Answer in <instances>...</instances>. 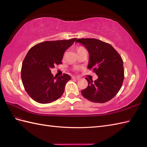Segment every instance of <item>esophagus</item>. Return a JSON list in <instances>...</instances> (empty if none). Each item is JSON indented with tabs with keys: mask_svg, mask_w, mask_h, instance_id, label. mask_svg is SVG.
Returning a JSON list of instances; mask_svg holds the SVG:
<instances>
[{
	"mask_svg": "<svg viewBox=\"0 0 147 147\" xmlns=\"http://www.w3.org/2000/svg\"><path fill=\"white\" fill-rule=\"evenodd\" d=\"M72 78L73 80H78L80 79V77H76V76H73V77H72Z\"/></svg>",
	"mask_w": 147,
	"mask_h": 147,
	"instance_id": "obj_1",
	"label": "esophagus"
}]
</instances>
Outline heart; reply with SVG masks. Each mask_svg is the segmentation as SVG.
I'll return each instance as SVG.
<instances>
[{
  "label": "heart",
  "mask_w": 147,
  "mask_h": 147,
  "mask_svg": "<svg viewBox=\"0 0 147 147\" xmlns=\"http://www.w3.org/2000/svg\"><path fill=\"white\" fill-rule=\"evenodd\" d=\"M82 49H83V48H82V47H80V48H78L77 49V51H80V50H82Z\"/></svg>",
  "instance_id": "1"
}]
</instances>
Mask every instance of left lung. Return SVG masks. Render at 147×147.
Here are the masks:
<instances>
[{
    "instance_id": "1",
    "label": "left lung",
    "mask_w": 147,
    "mask_h": 147,
    "mask_svg": "<svg viewBox=\"0 0 147 147\" xmlns=\"http://www.w3.org/2000/svg\"><path fill=\"white\" fill-rule=\"evenodd\" d=\"M89 53L88 68L98 77L93 82L86 78L88 87L82 94L88 100L105 103L117 95L124 80L123 61L114 48L109 43L95 38L78 39Z\"/></svg>"
}]
</instances>
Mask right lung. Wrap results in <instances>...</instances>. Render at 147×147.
Returning a JSON list of instances; mask_svg holds the SVG:
<instances>
[{
  "label": "right lung",
  "instance_id": "right-lung-1",
  "mask_svg": "<svg viewBox=\"0 0 147 147\" xmlns=\"http://www.w3.org/2000/svg\"><path fill=\"white\" fill-rule=\"evenodd\" d=\"M77 38L46 41L31 48L22 64L21 79L26 91L35 101L48 104L58 99L64 92L69 75L53 77L51 69L62 64L64 53Z\"/></svg>",
  "mask_w": 147,
  "mask_h": 147
}]
</instances>
